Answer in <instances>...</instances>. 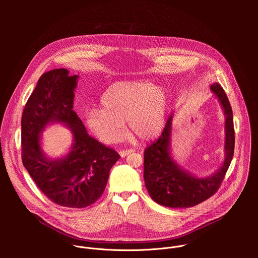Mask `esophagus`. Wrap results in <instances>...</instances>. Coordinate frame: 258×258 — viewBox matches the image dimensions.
<instances>
[{
  "label": "esophagus",
  "mask_w": 258,
  "mask_h": 258,
  "mask_svg": "<svg viewBox=\"0 0 258 258\" xmlns=\"http://www.w3.org/2000/svg\"><path fill=\"white\" fill-rule=\"evenodd\" d=\"M133 152V150H121L120 152H119V155L121 156V157H125L126 155H128V154H131Z\"/></svg>",
  "instance_id": "obj_1"
}]
</instances>
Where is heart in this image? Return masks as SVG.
<instances>
[{"instance_id":"1","label":"heart","mask_w":258,"mask_h":258,"mask_svg":"<svg viewBox=\"0 0 258 258\" xmlns=\"http://www.w3.org/2000/svg\"><path fill=\"white\" fill-rule=\"evenodd\" d=\"M101 107L87 110L85 119L91 132L103 143L120 140L124 122L141 140H150L162 130L167 95L150 81H122L110 86L102 95Z\"/></svg>"}]
</instances>
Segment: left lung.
<instances>
[{
  "instance_id": "1",
  "label": "left lung",
  "mask_w": 258,
  "mask_h": 258,
  "mask_svg": "<svg viewBox=\"0 0 258 258\" xmlns=\"http://www.w3.org/2000/svg\"><path fill=\"white\" fill-rule=\"evenodd\" d=\"M226 115V157L213 174L198 177L179 166L170 154L172 114L158 140L144 151V179L151 198L160 205L171 208L195 206L210 198L219 188L231 164L235 148L233 111L229 99L218 83L210 86Z\"/></svg>"
}]
</instances>
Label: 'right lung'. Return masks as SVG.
I'll return each mask as SVG.
<instances>
[{"label": "right lung", "mask_w": 258, "mask_h": 258, "mask_svg": "<svg viewBox=\"0 0 258 258\" xmlns=\"http://www.w3.org/2000/svg\"><path fill=\"white\" fill-rule=\"evenodd\" d=\"M78 79L79 76H69L65 68L44 73L21 118L24 167L51 201L69 208L95 203L106 188L110 169L120 158L116 151L91 137L72 110ZM54 122L72 130L74 143L66 157L50 160L42 152L40 134Z\"/></svg>", "instance_id": "right-lung-1"}]
</instances>
